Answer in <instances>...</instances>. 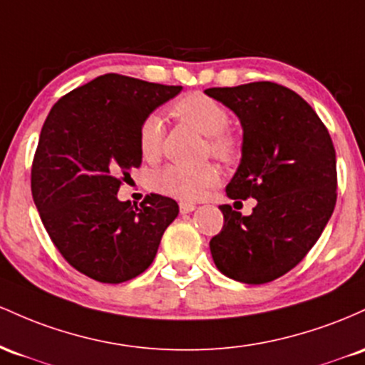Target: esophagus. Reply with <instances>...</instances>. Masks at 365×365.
I'll return each instance as SVG.
<instances>
[{"instance_id":"1","label":"esophagus","mask_w":365,"mask_h":365,"mask_svg":"<svg viewBox=\"0 0 365 365\" xmlns=\"http://www.w3.org/2000/svg\"><path fill=\"white\" fill-rule=\"evenodd\" d=\"M195 208H196V207H195L193 203L182 202L181 205H179V210H181V214H190V212H193Z\"/></svg>"}]
</instances>
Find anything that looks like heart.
<instances>
[{
  "mask_svg": "<svg viewBox=\"0 0 365 365\" xmlns=\"http://www.w3.org/2000/svg\"><path fill=\"white\" fill-rule=\"evenodd\" d=\"M172 115L193 125L208 138V151L220 160H231L237 155V141L227 133L229 112L226 106L203 93H187L170 108ZM165 124L158 113L143 118L138 129V148L145 160L160 157ZM219 182V170L214 165L186 167L172 163L151 175V186L158 193L174 196L184 202L203 198Z\"/></svg>",
  "mask_w": 365,
  "mask_h": 365,
  "instance_id": "b5f03b06",
  "label": "heart"
}]
</instances>
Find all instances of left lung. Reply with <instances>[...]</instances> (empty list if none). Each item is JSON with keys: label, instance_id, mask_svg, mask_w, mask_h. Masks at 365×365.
Wrapping results in <instances>:
<instances>
[{"label": "left lung", "instance_id": "obj_1", "mask_svg": "<svg viewBox=\"0 0 365 365\" xmlns=\"http://www.w3.org/2000/svg\"><path fill=\"white\" fill-rule=\"evenodd\" d=\"M243 128L241 162L226 193L255 198L252 215L220 205L224 226L210 240L217 269L264 284L304 260L336 205V151L326 125L300 94L276 83L205 89Z\"/></svg>", "mask_w": 365, "mask_h": 365}]
</instances>
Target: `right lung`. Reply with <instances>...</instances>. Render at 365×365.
Masks as SVG:
<instances>
[{"mask_svg":"<svg viewBox=\"0 0 365 365\" xmlns=\"http://www.w3.org/2000/svg\"><path fill=\"white\" fill-rule=\"evenodd\" d=\"M181 89L105 73L60 98L44 120L32 198L61 257L94 281L118 284L145 272L179 214L167 196L151 193L133 207L117 191L141 165L143 118Z\"/></svg>","mask_w":365,"mask_h":365,"instance_id":"1","label":"right lung"}]
</instances>
